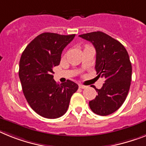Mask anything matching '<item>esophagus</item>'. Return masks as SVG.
Returning a JSON list of instances; mask_svg holds the SVG:
<instances>
[{
  "label": "esophagus",
  "mask_w": 146,
  "mask_h": 146,
  "mask_svg": "<svg viewBox=\"0 0 146 146\" xmlns=\"http://www.w3.org/2000/svg\"><path fill=\"white\" fill-rule=\"evenodd\" d=\"M79 87L81 89H85V88H88V86H85V85H83V84H79Z\"/></svg>",
  "instance_id": "esophagus-1"
}]
</instances>
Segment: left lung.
Masks as SVG:
<instances>
[{
	"instance_id": "1",
	"label": "left lung",
	"mask_w": 146,
	"mask_h": 146,
	"mask_svg": "<svg viewBox=\"0 0 146 146\" xmlns=\"http://www.w3.org/2000/svg\"><path fill=\"white\" fill-rule=\"evenodd\" d=\"M79 37L89 41L96 49L95 69L98 76L105 79L98 95L89 102L92 111L107 116L117 111L125 100L131 81L132 67L125 46L102 32L82 34Z\"/></svg>"
}]
</instances>
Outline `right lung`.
<instances>
[{"label": "right lung", "mask_w": 146, "mask_h": 146, "mask_svg": "<svg viewBox=\"0 0 146 146\" xmlns=\"http://www.w3.org/2000/svg\"><path fill=\"white\" fill-rule=\"evenodd\" d=\"M74 37L75 34L44 33L29 43L21 57L18 74L24 96L32 109L44 118L63 116L79 88L70 80L57 84L52 76L62 51Z\"/></svg>", "instance_id": "add662e5"}]
</instances>
